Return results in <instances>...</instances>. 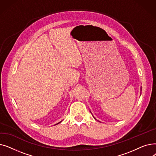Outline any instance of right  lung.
<instances>
[{"mask_svg": "<svg viewBox=\"0 0 156 156\" xmlns=\"http://www.w3.org/2000/svg\"><path fill=\"white\" fill-rule=\"evenodd\" d=\"M61 122V121H60V122H58V123H57V124H56V125H57V124H59V123H60V122Z\"/></svg>", "mask_w": 156, "mask_h": 156, "instance_id": "obj_1", "label": "right lung"}]
</instances>
